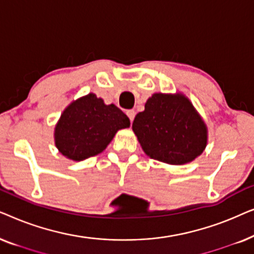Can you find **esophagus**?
<instances>
[{
  "mask_svg": "<svg viewBox=\"0 0 254 254\" xmlns=\"http://www.w3.org/2000/svg\"><path fill=\"white\" fill-rule=\"evenodd\" d=\"M127 117L129 118L130 123H133V120H134V118H135V111H134V110L127 111Z\"/></svg>",
  "mask_w": 254,
  "mask_h": 254,
  "instance_id": "esophagus-1",
  "label": "esophagus"
}]
</instances>
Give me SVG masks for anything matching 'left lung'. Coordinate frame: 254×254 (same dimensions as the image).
I'll list each match as a JSON object with an SVG mask.
<instances>
[{
	"label": "left lung",
	"mask_w": 254,
	"mask_h": 254,
	"mask_svg": "<svg viewBox=\"0 0 254 254\" xmlns=\"http://www.w3.org/2000/svg\"><path fill=\"white\" fill-rule=\"evenodd\" d=\"M135 135L149 157L168 164L192 162L207 144V127L183 95L155 93L133 121Z\"/></svg>",
	"instance_id": "8db88e82"
}]
</instances>
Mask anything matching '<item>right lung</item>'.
<instances>
[{
	"label": "right lung",
	"instance_id": "add662e5",
	"mask_svg": "<svg viewBox=\"0 0 254 254\" xmlns=\"http://www.w3.org/2000/svg\"><path fill=\"white\" fill-rule=\"evenodd\" d=\"M129 119L116 105L89 93L64 111L55 127V145L72 161H83L105 149L116 133L129 127Z\"/></svg>",
	"mask_w": 254,
	"mask_h": 254
}]
</instances>
